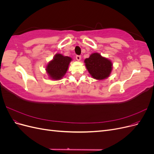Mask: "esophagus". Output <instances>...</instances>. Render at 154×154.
Returning <instances> with one entry per match:
<instances>
[{"label": "esophagus", "instance_id": "1", "mask_svg": "<svg viewBox=\"0 0 154 154\" xmlns=\"http://www.w3.org/2000/svg\"><path fill=\"white\" fill-rule=\"evenodd\" d=\"M76 60H78V61H80L81 60V56H80V55H77L76 57Z\"/></svg>", "mask_w": 154, "mask_h": 154}]
</instances>
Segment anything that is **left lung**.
I'll return each mask as SVG.
<instances>
[{"label": "left lung", "mask_w": 154, "mask_h": 154, "mask_svg": "<svg viewBox=\"0 0 154 154\" xmlns=\"http://www.w3.org/2000/svg\"><path fill=\"white\" fill-rule=\"evenodd\" d=\"M84 62L88 72L96 80H101L108 78L112 69V63L110 60L97 53L91 54Z\"/></svg>", "instance_id": "8db88e82"}]
</instances>
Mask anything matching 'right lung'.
<instances>
[{
  "instance_id": "1",
  "label": "right lung",
  "mask_w": 154,
  "mask_h": 154,
  "mask_svg": "<svg viewBox=\"0 0 154 154\" xmlns=\"http://www.w3.org/2000/svg\"><path fill=\"white\" fill-rule=\"evenodd\" d=\"M71 60V58L61 54H55L53 59L46 66L45 70L49 78L55 80H61L67 72Z\"/></svg>"
}]
</instances>
